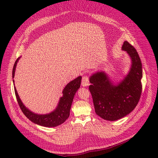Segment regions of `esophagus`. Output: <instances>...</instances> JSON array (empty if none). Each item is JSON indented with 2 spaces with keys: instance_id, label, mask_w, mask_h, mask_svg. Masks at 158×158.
<instances>
[{
  "instance_id": "34e87169",
  "label": "esophagus",
  "mask_w": 158,
  "mask_h": 158,
  "mask_svg": "<svg viewBox=\"0 0 158 158\" xmlns=\"http://www.w3.org/2000/svg\"><path fill=\"white\" fill-rule=\"evenodd\" d=\"M89 85V78L87 76H84L82 77V85L84 87L87 86Z\"/></svg>"
}]
</instances>
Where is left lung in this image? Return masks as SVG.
<instances>
[{"label": "left lung", "mask_w": 158, "mask_h": 158, "mask_svg": "<svg viewBox=\"0 0 158 158\" xmlns=\"http://www.w3.org/2000/svg\"><path fill=\"white\" fill-rule=\"evenodd\" d=\"M122 49L132 60L128 74L114 85L104 72H98L89 78V89L92 94L95 112L107 121H117L132 111L139 102L142 93V68L135 47L125 41Z\"/></svg>", "instance_id": "obj_1"}]
</instances>
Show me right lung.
<instances>
[{"label": "right lung", "mask_w": 158, "mask_h": 158, "mask_svg": "<svg viewBox=\"0 0 158 158\" xmlns=\"http://www.w3.org/2000/svg\"><path fill=\"white\" fill-rule=\"evenodd\" d=\"M19 59H20V57L17 59L14 65L12 70L13 78L14 77L16 66ZM81 80H82V77L78 76V78L71 81L66 85L63 91V97L60 98L58 106L55 111L46 114H38L30 111L22 103L20 98H19L15 87H14V92H15L19 106H20L23 113L25 114L27 118H29L31 121L37 124V125L45 127H54L63 124L69 117L72 103H73L76 92H77V90L80 86Z\"/></svg>", "instance_id": "add662e5"}]
</instances>
